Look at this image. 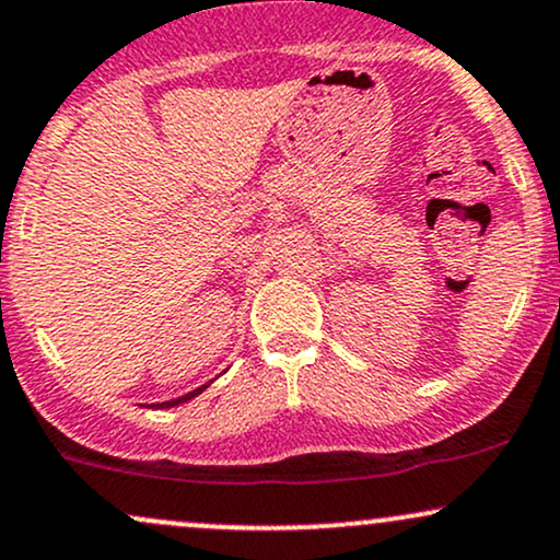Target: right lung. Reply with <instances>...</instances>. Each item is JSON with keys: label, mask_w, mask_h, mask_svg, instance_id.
<instances>
[{"label": "right lung", "mask_w": 560, "mask_h": 560, "mask_svg": "<svg viewBox=\"0 0 560 560\" xmlns=\"http://www.w3.org/2000/svg\"><path fill=\"white\" fill-rule=\"evenodd\" d=\"M206 386H200V388H195V390H190V394H185V396H179V399H172V401H161V404H151V407H156V409H170V407H177V404H182V401H190L192 396H198L200 390H203Z\"/></svg>", "instance_id": "add662e5"}]
</instances>
